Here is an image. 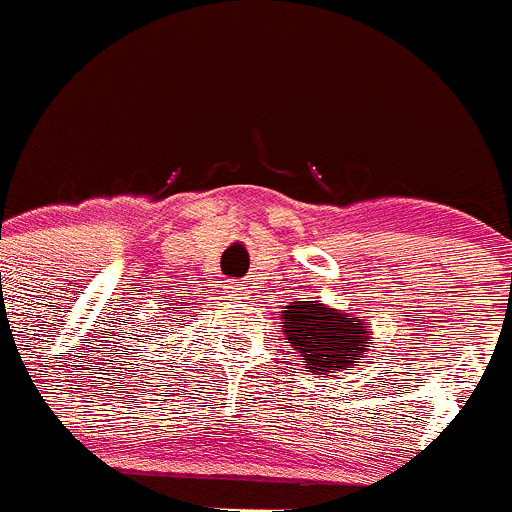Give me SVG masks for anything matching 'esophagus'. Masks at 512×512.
I'll list each match as a JSON object with an SVG mask.
<instances>
[{
    "label": "esophagus",
    "instance_id": "1",
    "mask_svg": "<svg viewBox=\"0 0 512 512\" xmlns=\"http://www.w3.org/2000/svg\"><path fill=\"white\" fill-rule=\"evenodd\" d=\"M224 293H227V298L242 300V298H247V295H250V290H247L245 285H240V283H229V285H224Z\"/></svg>",
    "mask_w": 512,
    "mask_h": 512
}]
</instances>
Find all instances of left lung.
Wrapping results in <instances>:
<instances>
[{"label":"left lung","mask_w":512,"mask_h":512,"mask_svg":"<svg viewBox=\"0 0 512 512\" xmlns=\"http://www.w3.org/2000/svg\"><path fill=\"white\" fill-rule=\"evenodd\" d=\"M285 341L303 356L310 374H336L361 364L371 338V323L326 308L321 300H298L283 318Z\"/></svg>","instance_id":"8db88e82"}]
</instances>
